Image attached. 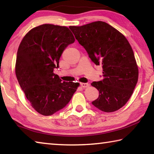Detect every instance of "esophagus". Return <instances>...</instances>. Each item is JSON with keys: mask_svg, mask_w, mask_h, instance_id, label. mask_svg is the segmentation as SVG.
I'll use <instances>...</instances> for the list:
<instances>
[{"mask_svg": "<svg viewBox=\"0 0 154 154\" xmlns=\"http://www.w3.org/2000/svg\"><path fill=\"white\" fill-rule=\"evenodd\" d=\"M80 85L82 88H87L89 86V84L88 83H80Z\"/></svg>", "mask_w": 154, "mask_h": 154, "instance_id": "34e87169", "label": "esophagus"}]
</instances>
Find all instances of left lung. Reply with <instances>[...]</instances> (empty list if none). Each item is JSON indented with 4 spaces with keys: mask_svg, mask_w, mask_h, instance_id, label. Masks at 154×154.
Instances as JSON below:
<instances>
[{
    "mask_svg": "<svg viewBox=\"0 0 154 154\" xmlns=\"http://www.w3.org/2000/svg\"><path fill=\"white\" fill-rule=\"evenodd\" d=\"M69 28L91 60L103 67V79L91 83L99 91L92 105L107 113L118 110L132 96L139 77L129 42L118 30L101 21Z\"/></svg>",
    "mask_w": 154,
    "mask_h": 154,
    "instance_id": "left-lung-1",
    "label": "left lung"
}]
</instances>
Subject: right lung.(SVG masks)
I'll list each match as a JSON object with an SVG mask.
<instances>
[{
    "label": "right lung",
    "instance_id": "1",
    "mask_svg": "<svg viewBox=\"0 0 154 154\" xmlns=\"http://www.w3.org/2000/svg\"><path fill=\"white\" fill-rule=\"evenodd\" d=\"M75 41L67 27L43 24L30 30L20 43L15 75L31 106L43 116L65 107L79 85L62 82L54 73L64 50Z\"/></svg>",
    "mask_w": 154,
    "mask_h": 154
}]
</instances>
